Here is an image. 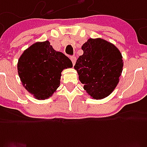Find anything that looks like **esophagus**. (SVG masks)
Returning a JSON list of instances; mask_svg holds the SVG:
<instances>
[{"label": "esophagus", "mask_w": 147, "mask_h": 147, "mask_svg": "<svg viewBox=\"0 0 147 147\" xmlns=\"http://www.w3.org/2000/svg\"><path fill=\"white\" fill-rule=\"evenodd\" d=\"M71 60L72 61L73 65H74L75 62H76V58L75 56H71Z\"/></svg>", "instance_id": "obj_1"}]
</instances>
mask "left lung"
I'll return each instance as SVG.
<instances>
[{
	"label": "left lung",
	"instance_id": "left-lung-1",
	"mask_svg": "<svg viewBox=\"0 0 147 147\" xmlns=\"http://www.w3.org/2000/svg\"><path fill=\"white\" fill-rule=\"evenodd\" d=\"M83 54L74 69L83 88L94 99L110 95L119 81L123 67L122 54L114 45L101 38H90L82 46Z\"/></svg>",
	"mask_w": 147,
	"mask_h": 147
}]
</instances>
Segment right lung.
Masks as SVG:
<instances>
[{"label":"right lung","instance_id":"1","mask_svg":"<svg viewBox=\"0 0 147 147\" xmlns=\"http://www.w3.org/2000/svg\"><path fill=\"white\" fill-rule=\"evenodd\" d=\"M72 67L68 57L55 50L48 40L25 49L17 65L23 86L38 100L52 96L60 85L63 70Z\"/></svg>","mask_w":147,"mask_h":147}]
</instances>
